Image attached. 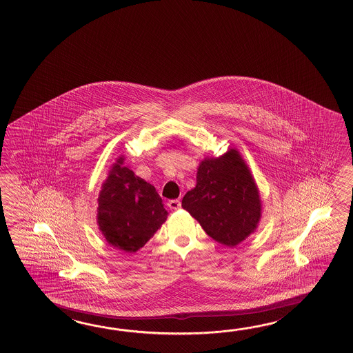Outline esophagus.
I'll use <instances>...</instances> for the list:
<instances>
[{"label": "esophagus", "mask_w": 353, "mask_h": 353, "mask_svg": "<svg viewBox=\"0 0 353 353\" xmlns=\"http://www.w3.org/2000/svg\"><path fill=\"white\" fill-rule=\"evenodd\" d=\"M180 205H181V204H180L179 199H172V201H169V202H168V207H169L170 210H180Z\"/></svg>", "instance_id": "esophagus-1"}]
</instances>
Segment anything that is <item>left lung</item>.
Instances as JSON below:
<instances>
[{"label": "left lung", "mask_w": 353, "mask_h": 353, "mask_svg": "<svg viewBox=\"0 0 353 353\" xmlns=\"http://www.w3.org/2000/svg\"><path fill=\"white\" fill-rule=\"evenodd\" d=\"M181 207L213 240L230 248L254 232L261 213L255 181L236 150L203 160L196 185L184 195Z\"/></svg>", "instance_id": "left-lung-1"}]
</instances>
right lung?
Masks as SVG:
<instances>
[{
	"label": "right lung",
	"mask_w": 353,
	"mask_h": 353,
	"mask_svg": "<svg viewBox=\"0 0 353 353\" xmlns=\"http://www.w3.org/2000/svg\"><path fill=\"white\" fill-rule=\"evenodd\" d=\"M117 160L98 198V225L105 240L126 252H136L165 222L157 189Z\"/></svg>",
	"instance_id": "add662e5"
}]
</instances>
